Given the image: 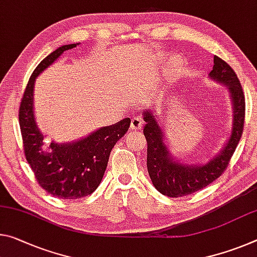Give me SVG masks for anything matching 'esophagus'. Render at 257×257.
Here are the masks:
<instances>
[{"mask_svg": "<svg viewBox=\"0 0 257 257\" xmlns=\"http://www.w3.org/2000/svg\"><path fill=\"white\" fill-rule=\"evenodd\" d=\"M144 122L142 120L141 116H135L132 119V123H130V130H138L143 127Z\"/></svg>", "mask_w": 257, "mask_h": 257, "instance_id": "34e87169", "label": "esophagus"}]
</instances>
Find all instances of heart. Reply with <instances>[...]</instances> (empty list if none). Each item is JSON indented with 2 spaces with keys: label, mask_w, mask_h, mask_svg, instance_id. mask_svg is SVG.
Segmentation results:
<instances>
[{
  "label": "heart",
  "mask_w": 257,
  "mask_h": 257,
  "mask_svg": "<svg viewBox=\"0 0 257 257\" xmlns=\"http://www.w3.org/2000/svg\"><path fill=\"white\" fill-rule=\"evenodd\" d=\"M164 58H165L164 55H159L157 57V63H159ZM183 66H184V62H183L181 57L175 56V57H172V58H169L161 68L160 79L162 82L166 84H169L180 79V76L183 72Z\"/></svg>",
  "instance_id": "1"
}]
</instances>
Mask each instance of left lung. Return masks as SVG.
I'll return each mask as SVG.
<instances>
[{
  "instance_id": "obj_1",
  "label": "left lung",
  "mask_w": 257,
  "mask_h": 257,
  "mask_svg": "<svg viewBox=\"0 0 257 257\" xmlns=\"http://www.w3.org/2000/svg\"><path fill=\"white\" fill-rule=\"evenodd\" d=\"M208 77L226 88L233 116L225 145L207 162L189 164L173 157L156 111L146 108L142 113L146 122L143 133L148 141V172L154 187L167 197L178 198L192 194L217 180L229 165L241 137L245 119V96L237 75L224 60L214 56V66Z\"/></svg>"
}]
</instances>
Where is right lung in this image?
Returning <instances> with one entry per match:
<instances>
[{"label": "right lung", "instance_id": "obj_1", "mask_svg": "<svg viewBox=\"0 0 257 257\" xmlns=\"http://www.w3.org/2000/svg\"><path fill=\"white\" fill-rule=\"evenodd\" d=\"M79 43L57 48L35 68L24 92L19 108V124L26 160L48 193L60 199H80L91 194L100 184L108 157L117 141L124 136L130 117L100 127L85 137L66 143L50 144L36 123L34 114V84L41 73L51 66L65 51Z\"/></svg>", "mask_w": 257, "mask_h": 257}]
</instances>
